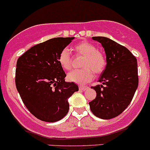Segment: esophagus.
<instances>
[{
  "label": "esophagus",
  "mask_w": 150,
  "mask_h": 150,
  "mask_svg": "<svg viewBox=\"0 0 150 150\" xmlns=\"http://www.w3.org/2000/svg\"><path fill=\"white\" fill-rule=\"evenodd\" d=\"M88 86H79V89L81 91H85V90L88 89Z\"/></svg>",
  "instance_id": "obj_1"
}]
</instances>
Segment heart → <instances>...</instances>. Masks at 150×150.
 Returning a JSON list of instances; mask_svg holds the SVG:
<instances>
[{
	"mask_svg": "<svg viewBox=\"0 0 150 150\" xmlns=\"http://www.w3.org/2000/svg\"><path fill=\"white\" fill-rule=\"evenodd\" d=\"M73 50L78 54L84 56L81 69H74L68 73L67 79L70 82L78 84H85L91 81L94 73L100 74L104 70L106 66V59L104 55L97 51V47L87 42H81L75 45ZM60 66L64 69H69L71 67V56L69 49L65 47L59 53L58 57Z\"/></svg>",
	"mask_w": 150,
	"mask_h": 150,
	"instance_id": "obj_1",
	"label": "heart"
}]
</instances>
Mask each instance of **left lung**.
I'll return each instance as SVG.
<instances>
[{
	"mask_svg": "<svg viewBox=\"0 0 150 150\" xmlns=\"http://www.w3.org/2000/svg\"><path fill=\"white\" fill-rule=\"evenodd\" d=\"M92 40L102 45L106 55V67L98 81L100 85L91 87L97 93L90 102L94 115L110 120L122 114L132 101L139 85L137 59L124 46L104 36Z\"/></svg>",
	"mask_w": 150,
	"mask_h": 150,
	"instance_id": "obj_1",
	"label": "left lung"
}]
</instances>
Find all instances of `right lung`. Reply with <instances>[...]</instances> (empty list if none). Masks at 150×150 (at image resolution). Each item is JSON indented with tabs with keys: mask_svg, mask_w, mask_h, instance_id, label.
<instances>
[{
	"mask_svg": "<svg viewBox=\"0 0 150 150\" xmlns=\"http://www.w3.org/2000/svg\"><path fill=\"white\" fill-rule=\"evenodd\" d=\"M75 37H57L34 45L17 62L15 84L28 110L39 120L54 122L63 119L69 108L68 99L78 86L65 82L59 53Z\"/></svg>",
	"mask_w": 150,
	"mask_h": 150,
	"instance_id": "1",
	"label": "right lung"
}]
</instances>
